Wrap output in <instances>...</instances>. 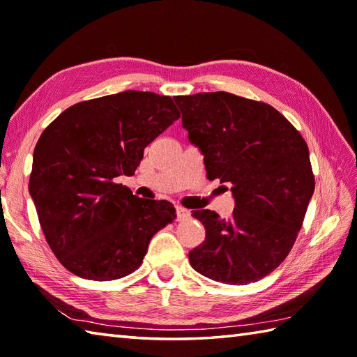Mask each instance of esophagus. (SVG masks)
<instances>
[{"label": "esophagus", "instance_id": "obj_1", "mask_svg": "<svg viewBox=\"0 0 357 357\" xmlns=\"http://www.w3.org/2000/svg\"><path fill=\"white\" fill-rule=\"evenodd\" d=\"M176 215H178V221H187V219H190V210H187L184 207H176Z\"/></svg>", "mask_w": 357, "mask_h": 357}]
</instances>
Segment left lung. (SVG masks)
I'll return each instance as SVG.
<instances>
[{"instance_id":"1","label":"left lung","mask_w":357,"mask_h":357,"mask_svg":"<svg viewBox=\"0 0 357 357\" xmlns=\"http://www.w3.org/2000/svg\"><path fill=\"white\" fill-rule=\"evenodd\" d=\"M188 139L204 155L207 178L231 184L229 219L195 210L206 241L188 253L192 267L216 282L247 285L290 253L314 192L308 146L270 104L227 92L173 96Z\"/></svg>"}]
</instances>
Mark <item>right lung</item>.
Instances as JSON below:
<instances>
[{"instance_id":"right-lung-1","label":"right lung","mask_w":357,"mask_h":357,"mask_svg":"<svg viewBox=\"0 0 357 357\" xmlns=\"http://www.w3.org/2000/svg\"><path fill=\"white\" fill-rule=\"evenodd\" d=\"M179 110L170 96L127 90L66 109L33 151L29 192L44 238L73 275L115 280L138 270L149 242L176 218L169 201L118 184Z\"/></svg>"}]
</instances>
